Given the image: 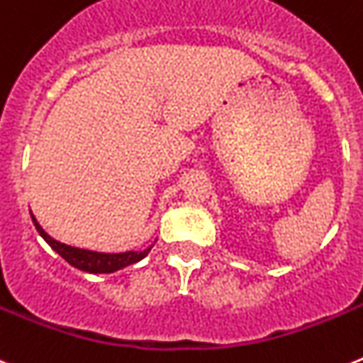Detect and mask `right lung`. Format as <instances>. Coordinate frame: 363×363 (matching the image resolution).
<instances>
[{
  "mask_svg": "<svg viewBox=\"0 0 363 363\" xmlns=\"http://www.w3.org/2000/svg\"><path fill=\"white\" fill-rule=\"evenodd\" d=\"M30 217L38 233L45 238V242L55 253L61 255L70 266L77 267L81 271H86V273H113V271L123 269V267L130 266V264H135L139 260H143L148 255V251L152 250V246L145 251H125V253H101V251L81 250V247L68 246V244H63L60 240L52 238L43 228L39 226V222L35 220L34 215L30 213Z\"/></svg>",
  "mask_w": 363,
  "mask_h": 363,
  "instance_id": "right-lung-1",
  "label": "right lung"
}]
</instances>
